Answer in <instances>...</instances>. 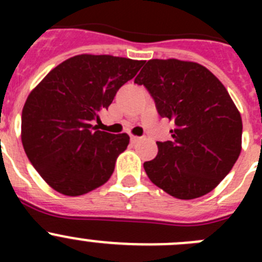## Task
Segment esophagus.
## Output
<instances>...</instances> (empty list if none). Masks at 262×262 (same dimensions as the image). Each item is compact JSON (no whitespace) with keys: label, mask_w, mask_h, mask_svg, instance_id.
I'll list each match as a JSON object with an SVG mask.
<instances>
[{"label":"esophagus","mask_w":262,"mask_h":262,"mask_svg":"<svg viewBox=\"0 0 262 262\" xmlns=\"http://www.w3.org/2000/svg\"><path fill=\"white\" fill-rule=\"evenodd\" d=\"M144 139V136H133L131 135V142L133 143H138L140 142V140H143Z\"/></svg>","instance_id":"esophagus-1"}]
</instances>
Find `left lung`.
<instances>
[{
    "label": "left lung",
    "mask_w": 262,
    "mask_h": 262,
    "mask_svg": "<svg viewBox=\"0 0 262 262\" xmlns=\"http://www.w3.org/2000/svg\"><path fill=\"white\" fill-rule=\"evenodd\" d=\"M135 84L174 122L172 140L157 142V156L144 163L149 180L180 200L210 193L242 151V117L226 88L201 64L176 59L147 61Z\"/></svg>",
    "instance_id": "left-lung-1"
}]
</instances>
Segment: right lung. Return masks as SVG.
<instances>
[{
  "mask_svg": "<svg viewBox=\"0 0 262 262\" xmlns=\"http://www.w3.org/2000/svg\"><path fill=\"white\" fill-rule=\"evenodd\" d=\"M143 64L110 55H78L53 68L27 97L23 148L55 190L82 195L111 177L129 136L99 131L92 123Z\"/></svg>",
  "mask_w": 262,
  "mask_h": 262,
  "instance_id": "obj_1",
  "label": "right lung"
}]
</instances>
